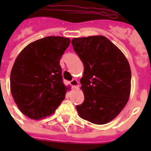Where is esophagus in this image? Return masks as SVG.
Returning <instances> with one entry per match:
<instances>
[{"instance_id": "esophagus-1", "label": "esophagus", "mask_w": 151, "mask_h": 151, "mask_svg": "<svg viewBox=\"0 0 151 151\" xmlns=\"http://www.w3.org/2000/svg\"><path fill=\"white\" fill-rule=\"evenodd\" d=\"M70 85H71L73 87H78V85H79V83H78V82L76 79H73L71 82H70Z\"/></svg>"}]
</instances>
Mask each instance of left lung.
I'll use <instances>...</instances> for the list:
<instances>
[{
  "label": "left lung",
  "mask_w": 151,
  "mask_h": 151,
  "mask_svg": "<svg viewBox=\"0 0 151 151\" xmlns=\"http://www.w3.org/2000/svg\"><path fill=\"white\" fill-rule=\"evenodd\" d=\"M84 64L80 79L85 101L76 106L78 115L97 125L112 121L129 101L131 68L123 53L103 35L72 40Z\"/></svg>",
  "instance_id": "1"
}]
</instances>
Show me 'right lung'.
Here are the masks:
<instances>
[{
  "label": "right lung",
  "instance_id": "1",
  "mask_svg": "<svg viewBox=\"0 0 151 151\" xmlns=\"http://www.w3.org/2000/svg\"><path fill=\"white\" fill-rule=\"evenodd\" d=\"M70 39L47 36L35 41L17 56L10 73V91L19 110L35 120L50 116L65 99L60 60Z\"/></svg>",
  "mask_w": 151,
  "mask_h": 151
}]
</instances>
